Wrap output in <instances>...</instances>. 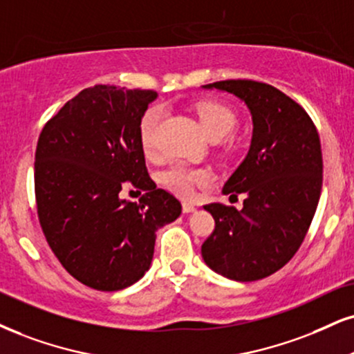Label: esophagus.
Masks as SVG:
<instances>
[{"instance_id":"34e87169","label":"esophagus","mask_w":354,"mask_h":354,"mask_svg":"<svg viewBox=\"0 0 354 354\" xmlns=\"http://www.w3.org/2000/svg\"><path fill=\"white\" fill-rule=\"evenodd\" d=\"M195 210H197V207H195V205L192 202L182 203V212H184V213H194Z\"/></svg>"}]
</instances>
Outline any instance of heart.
Returning <instances> with one entry per match:
<instances>
[{"instance_id": "heart-1", "label": "heart", "mask_w": 354, "mask_h": 354, "mask_svg": "<svg viewBox=\"0 0 354 354\" xmlns=\"http://www.w3.org/2000/svg\"><path fill=\"white\" fill-rule=\"evenodd\" d=\"M162 108L159 104H152L144 111L139 121V139L146 154L156 151L157 133H159L160 121H162ZM195 115L200 123V128L210 141H220L236 124V115L226 106L225 103L215 100H202L195 104ZM160 182L180 197H192L198 187L208 184V174L200 169H189L184 165H172L160 174Z\"/></svg>"}]
</instances>
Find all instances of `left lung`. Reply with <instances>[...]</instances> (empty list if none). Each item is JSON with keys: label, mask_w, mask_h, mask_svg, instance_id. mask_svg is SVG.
<instances>
[{"label": "left lung", "mask_w": 354, "mask_h": 354, "mask_svg": "<svg viewBox=\"0 0 354 354\" xmlns=\"http://www.w3.org/2000/svg\"><path fill=\"white\" fill-rule=\"evenodd\" d=\"M203 88L236 95L252 116L250 152L223 187L225 195L246 198L241 210L205 205L215 230L202 244L203 261L233 281H259L289 263L310 228L324 178L320 138L307 111L268 84L223 80Z\"/></svg>", "instance_id": "8db88e82"}]
</instances>
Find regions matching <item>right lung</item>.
I'll return each instance as SVG.
<instances>
[{
  "label": "right lung",
  "mask_w": 354,
  "mask_h": 354,
  "mask_svg": "<svg viewBox=\"0 0 354 354\" xmlns=\"http://www.w3.org/2000/svg\"><path fill=\"white\" fill-rule=\"evenodd\" d=\"M156 98L152 90L90 86L39 136V223L65 270L91 289L113 292L138 282L151 266L156 231L182 213L180 202L147 174L139 139V121ZM124 183L147 194L139 203L121 201Z\"/></svg>",
  "instance_id": "1"
}]
</instances>
